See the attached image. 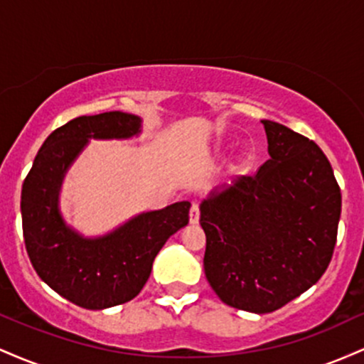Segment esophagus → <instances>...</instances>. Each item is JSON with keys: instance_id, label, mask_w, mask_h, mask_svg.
Here are the masks:
<instances>
[{"instance_id": "34e87169", "label": "esophagus", "mask_w": 364, "mask_h": 364, "mask_svg": "<svg viewBox=\"0 0 364 364\" xmlns=\"http://www.w3.org/2000/svg\"><path fill=\"white\" fill-rule=\"evenodd\" d=\"M200 220V208H198V203H191V208H190V223L191 224H198Z\"/></svg>"}]
</instances>
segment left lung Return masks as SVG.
<instances>
[{"label":"left lung","mask_w":364,"mask_h":364,"mask_svg":"<svg viewBox=\"0 0 364 364\" xmlns=\"http://www.w3.org/2000/svg\"><path fill=\"white\" fill-rule=\"evenodd\" d=\"M269 161L200 203L203 270L229 306L270 313L327 270L341 219V188L315 141L263 119Z\"/></svg>","instance_id":"8db88e82"}]
</instances>
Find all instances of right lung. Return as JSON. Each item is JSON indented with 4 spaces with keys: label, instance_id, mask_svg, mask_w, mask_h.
I'll use <instances>...</instances> for the list:
<instances>
[{
    "label": "right lung",
    "instance_id": "obj_1",
    "mask_svg": "<svg viewBox=\"0 0 364 364\" xmlns=\"http://www.w3.org/2000/svg\"><path fill=\"white\" fill-rule=\"evenodd\" d=\"M140 133L141 118L129 112L75 118L46 139L23 181L20 210L28 258L53 291L87 310H106L135 298L162 246L190 220L191 203L176 202L92 237L63 217V181L89 141L128 140Z\"/></svg>",
    "mask_w": 364,
    "mask_h": 364
}]
</instances>
